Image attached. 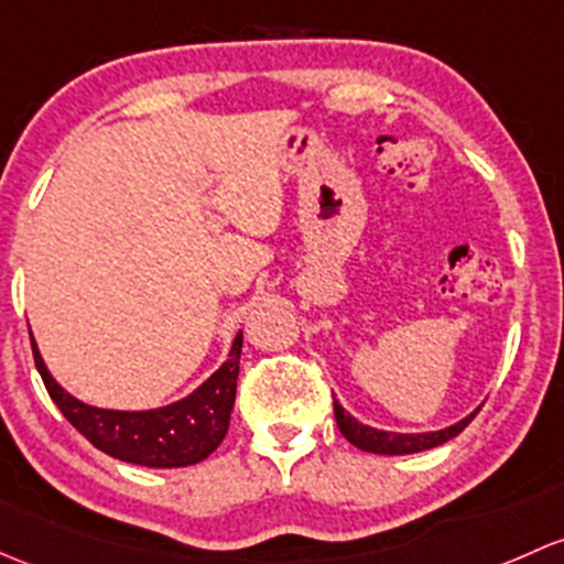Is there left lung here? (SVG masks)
<instances>
[{
  "instance_id": "8db88e82",
  "label": "left lung",
  "mask_w": 564,
  "mask_h": 564,
  "mask_svg": "<svg viewBox=\"0 0 564 564\" xmlns=\"http://www.w3.org/2000/svg\"><path fill=\"white\" fill-rule=\"evenodd\" d=\"M481 408L465 416L462 422H456L446 430H437V432H387V430H376V426H367L357 422L340 402L335 400V422L340 426L343 437L354 446L361 448V452H370V454H387V456H397V454H416V452H426V448H435L441 443L452 441V437L459 435L467 424L476 419V413Z\"/></svg>"
}]
</instances>
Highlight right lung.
I'll use <instances>...</instances> for the list:
<instances>
[{"mask_svg":"<svg viewBox=\"0 0 564 564\" xmlns=\"http://www.w3.org/2000/svg\"><path fill=\"white\" fill-rule=\"evenodd\" d=\"M242 332H237L227 361L188 397L151 411H110L80 402L47 372L32 337V354L43 383L69 424L99 452L142 467L197 465L221 446L235 408Z\"/></svg>","mask_w":564,"mask_h":564,"instance_id":"1","label":"right lung"}]
</instances>
